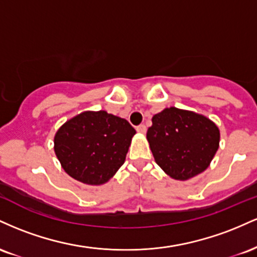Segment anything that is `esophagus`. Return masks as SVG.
Returning <instances> with one entry per match:
<instances>
[{
    "mask_svg": "<svg viewBox=\"0 0 257 257\" xmlns=\"http://www.w3.org/2000/svg\"><path fill=\"white\" fill-rule=\"evenodd\" d=\"M137 132L140 133V134H145L146 133V125L145 124H140L137 126Z\"/></svg>",
    "mask_w": 257,
    "mask_h": 257,
    "instance_id": "esophagus-1",
    "label": "esophagus"
}]
</instances>
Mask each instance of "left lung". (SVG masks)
<instances>
[{
	"mask_svg": "<svg viewBox=\"0 0 257 257\" xmlns=\"http://www.w3.org/2000/svg\"><path fill=\"white\" fill-rule=\"evenodd\" d=\"M156 163L175 180L204 172L219 149L220 132L202 114L176 107L152 117L146 134Z\"/></svg>",
	"mask_w": 257,
	"mask_h": 257,
	"instance_id": "8db88e82",
	"label": "left lung"
}]
</instances>
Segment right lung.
I'll return each instance as SVG.
<instances>
[{"label":"right lung","instance_id":"right-lung-1","mask_svg":"<svg viewBox=\"0 0 257 257\" xmlns=\"http://www.w3.org/2000/svg\"><path fill=\"white\" fill-rule=\"evenodd\" d=\"M135 133L124 118L106 111H87L60 126L54 138V151L71 178L101 185L124 163Z\"/></svg>","mask_w":257,"mask_h":257}]
</instances>
